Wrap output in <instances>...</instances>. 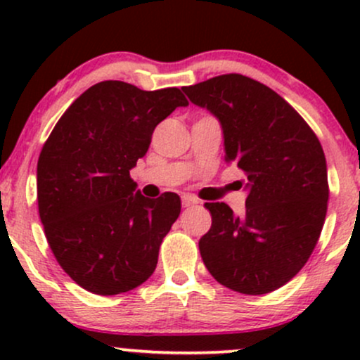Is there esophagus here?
I'll list each match as a JSON object with an SVG mask.
<instances>
[{
	"label": "esophagus",
	"mask_w": 360,
	"mask_h": 360,
	"mask_svg": "<svg viewBox=\"0 0 360 360\" xmlns=\"http://www.w3.org/2000/svg\"><path fill=\"white\" fill-rule=\"evenodd\" d=\"M194 205H198L196 198L189 196V194H184V196H183V206H184V208H189V206H194Z\"/></svg>",
	"instance_id": "obj_1"
}]
</instances>
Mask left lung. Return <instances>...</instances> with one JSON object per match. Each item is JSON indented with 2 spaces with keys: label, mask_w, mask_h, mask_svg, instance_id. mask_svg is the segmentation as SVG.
I'll use <instances>...</instances> for the list:
<instances>
[{
  "label": "left lung",
  "mask_w": 360,
  "mask_h": 360,
  "mask_svg": "<svg viewBox=\"0 0 360 360\" xmlns=\"http://www.w3.org/2000/svg\"><path fill=\"white\" fill-rule=\"evenodd\" d=\"M189 101L220 122L225 160L245 172V212L205 203L212 229L200 238L206 269L242 295H266L307 264L323 229L328 177L320 140L286 100L242 74L184 86Z\"/></svg>",
  "instance_id": "obj_1"
}]
</instances>
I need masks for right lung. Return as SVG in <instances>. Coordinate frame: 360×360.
<instances>
[{
  "label": "right lung",
  "instance_id": "right-lung-1",
  "mask_svg": "<svg viewBox=\"0 0 360 360\" xmlns=\"http://www.w3.org/2000/svg\"><path fill=\"white\" fill-rule=\"evenodd\" d=\"M177 106H188L177 88L103 81L65 110L44 143L37 164L40 221L57 262L86 291L120 295L155 271L181 200L176 193L157 200L135 193L130 169Z\"/></svg>",
  "mask_w": 360,
  "mask_h": 360
}]
</instances>
